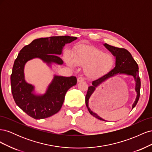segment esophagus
I'll return each mask as SVG.
<instances>
[{
	"label": "esophagus",
	"mask_w": 152,
	"mask_h": 152,
	"mask_svg": "<svg viewBox=\"0 0 152 152\" xmlns=\"http://www.w3.org/2000/svg\"><path fill=\"white\" fill-rule=\"evenodd\" d=\"M84 79L83 77H78L77 78V82H82V81H84Z\"/></svg>",
	"instance_id": "esophagus-1"
}]
</instances>
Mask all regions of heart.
Masks as SVG:
<instances>
[{"label": "heart", "instance_id": "heart-1", "mask_svg": "<svg viewBox=\"0 0 152 152\" xmlns=\"http://www.w3.org/2000/svg\"><path fill=\"white\" fill-rule=\"evenodd\" d=\"M65 61L68 65L84 66L85 75L90 78L102 75L112 68L115 59L112 54L95 48L82 47L73 53L72 58L66 56Z\"/></svg>", "mask_w": 152, "mask_h": 152}]
</instances>
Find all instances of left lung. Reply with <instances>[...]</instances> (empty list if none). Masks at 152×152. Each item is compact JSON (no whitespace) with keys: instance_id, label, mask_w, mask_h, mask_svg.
Returning a JSON list of instances; mask_svg holds the SVG:
<instances>
[{"instance_id":"1","label":"left lung","mask_w":152,"mask_h":152,"mask_svg":"<svg viewBox=\"0 0 152 152\" xmlns=\"http://www.w3.org/2000/svg\"><path fill=\"white\" fill-rule=\"evenodd\" d=\"M104 45L115 57V67L111 71L108 72L107 74H105L98 78V79L93 81L92 86L88 87V90H87V93L86 96V104L89 113L92 115L99 119L101 121H106L103 118H101L99 115H98L96 113L92 111L89 107V99L91 95L93 94L94 91L96 90V87L99 86L102 82L109 79V78L114 77L115 75L118 74H125L132 76L134 77L136 82L135 91L137 93L136 99L132 106V109H133L135 107V106L136 105L140 98L141 81L139 76L138 65H137V64L134 59V58H132L131 54L127 50L124 48L114 47L107 44H104Z\"/></svg>"}]
</instances>
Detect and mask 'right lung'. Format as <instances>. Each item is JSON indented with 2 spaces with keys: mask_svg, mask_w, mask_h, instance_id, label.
Here are the masks:
<instances>
[{
  "mask_svg": "<svg viewBox=\"0 0 152 152\" xmlns=\"http://www.w3.org/2000/svg\"><path fill=\"white\" fill-rule=\"evenodd\" d=\"M77 38L70 36H56L40 38L34 40L20 51L15 59L11 75V91L16 104L27 115L35 119L48 118L58 113L63 103L67 91L76 85L74 76L54 75L45 93H34V86L25 79L26 63L34 58H40L50 66L53 63L63 65L59 55L63 47Z\"/></svg>",
  "mask_w": 152,
  "mask_h": 152,
  "instance_id": "add662e5",
  "label": "right lung"
}]
</instances>
